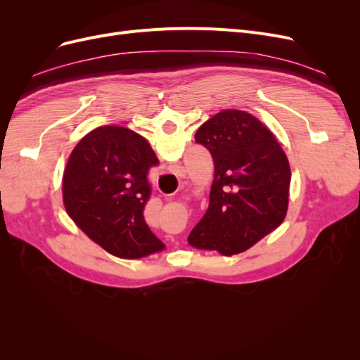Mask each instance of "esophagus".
Segmentation results:
<instances>
[{"label":"esophagus","mask_w":360,"mask_h":360,"mask_svg":"<svg viewBox=\"0 0 360 360\" xmlns=\"http://www.w3.org/2000/svg\"><path fill=\"white\" fill-rule=\"evenodd\" d=\"M174 172H176L177 174V176H184V172H186V169H184L183 167H180V165H176V167H174Z\"/></svg>","instance_id":"obj_1"}]
</instances>
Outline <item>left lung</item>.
<instances>
[{"label": "left lung", "mask_w": 360, "mask_h": 360, "mask_svg": "<svg viewBox=\"0 0 360 360\" xmlns=\"http://www.w3.org/2000/svg\"><path fill=\"white\" fill-rule=\"evenodd\" d=\"M195 141L214 163L209 209L189 245L240 254L285 219L290 163L275 135L249 112L225 110L197 130Z\"/></svg>", "instance_id": "left-lung-1"}]
</instances>
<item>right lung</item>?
<instances>
[{
	"instance_id": "right-lung-1",
	"label": "right lung",
	"mask_w": 360,
	"mask_h": 360,
	"mask_svg": "<svg viewBox=\"0 0 360 360\" xmlns=\"http://www.w3.org/2000/svg\"><path fill=\"white\" fill-rule=\"evenodd\" d=\"M159 159L148 141L122 126H102L85 135L63 176L69 216L91 240L122 258H141L165 245L144 219L151 195L150 168Z\"/></svg>"
}]
</instances>
